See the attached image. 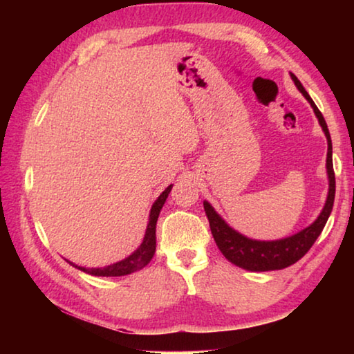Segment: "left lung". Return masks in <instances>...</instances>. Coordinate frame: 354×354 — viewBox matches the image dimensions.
Segmentation results:
<instances>
[{
  "label": "left lung",
  "instance_id": "8db88e82",
  "mask_svg": "<svg viewBox=\"0 0 354 354\" xmlns=\"http://www.w3.org/2000/svg\"><path fill=\"white\" fill-rule=\"evenodd\" d=\"M293 82L298 87V91L303 93V97L309 101V104L313 106L315 112V117L319 118V123L323 129V133L326 136L328 140V154H326V171L329 179V190H328V198L323 211L320 212L319 217L313 225L304 227L297 234L290 237L279 239V241H254V239L245 237L241 232L226 223V221L215 212V209L209 205L207 201L203 203L205 205V211L209 220V226H211V232L214 236V241L217 243L221 253L227 261L234 263V266L245 268L250 272H268V270H281L295 263L297 261L308 253L313 247L317 237L320 236V232L325 227L329 214L333 211L334 205V195H335V176L333 169V143L331 136L326 127L325 118H323L319 107L315 106L313 98L309 97V93L304 91L301 82L298 81V77L290 73Z\"/></svg>",
  "mask_w": 354,
  "mask_h": 354
}]
</instances>
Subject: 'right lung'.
<instances>
[{
    "label": "right lung",
    "instance_id": "right-lung-1",
    "mask_svg": "<svg viewBox=\"0 0 354 354\" xmlns=\"http://www.w3.org/2000/svg\"><path fill=\"white\" fill-rule=\"evenodd\" d=\"M173 184L169 185L162 194L159 195V198L153 203L151 211H149V218H148V226L145 231V237H143V242L140 247L137 248L133 254L124 257L123 261H118L115 263H111V266L103 267V268H86L75 266L73 262H70L71 266L80 268L81 272H86L88 274H93V277H124V274H131L137 270H142L143 267L148 266L149 261L153 259L154 251H156V223H158V217L160 209H162L164 203L169 196Z\"/></svg>",
    "mask_w": 354,
    "mask_h": 354
}]
</instances>
